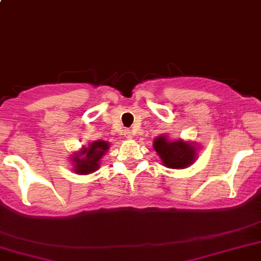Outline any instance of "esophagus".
Segmentation results:
<instances>
[{
	"mask_svg": "<svg viewBox=\"0 0 261 261\" xmlns=\"http://www.w3.org/2000/svg\"><path fill=\"white\" fill-rule=\"evenodd\" d=\"M124 137H126V138H133V131H131V130H126V131H124Z\"/></svg>",
	"mask_w": 261,
	"mask_h": 261,
	"instance_id": "obj_1",
	"label": "esophagus"
}]
</instances>
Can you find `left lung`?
I'll return each mask as SVG.
<instances>
[{"label": "left lung", "instance_id": "obj_1", "mask_svg": "<svg viewBox=\"0 0 261 261\" xmlns=\"http://www.w3.org/2000/svg\"><path fill=\"white\" fill-rule=\"evenodd\" d=\"M154 148L168 168H186L195 161V148L191 143L176 141L170 142L166 137L155 139Z\"/></svg>", "mask_w": 261, "mask_h": 261}]
</instances>
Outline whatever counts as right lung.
I'll list each match as a JSON object with an SVG mask.
<instances>
[{
	"instance_id": "obj_1",
	"label": "right lung",
	"mask_w": 261,
	"mask_h": 261,
	"mask_svg": "<svg viewBox=\"0 0 261 261\" xmlns=\"http://www.w3.org/2000/svg\"><path fill=\"white\" fill-rule=\"evenodd\" d=\"M109 150V143L103 141L90 143L87 148H83L80 154L74 156L73 162L75 163V172L81 175H86L98 170L99 159Z\"/></svg>"
}]
</instances>
